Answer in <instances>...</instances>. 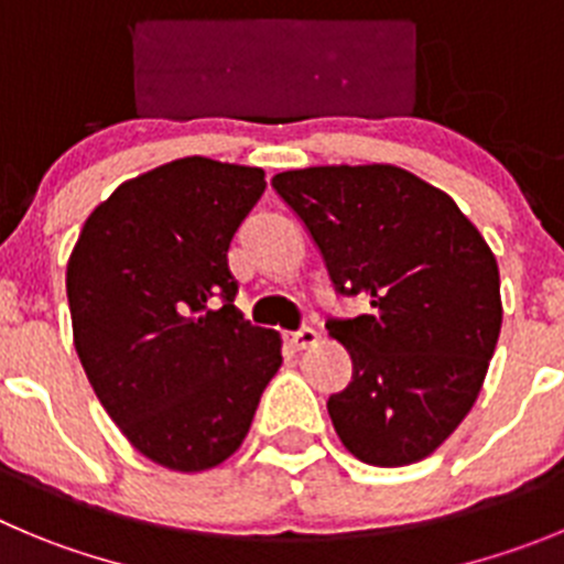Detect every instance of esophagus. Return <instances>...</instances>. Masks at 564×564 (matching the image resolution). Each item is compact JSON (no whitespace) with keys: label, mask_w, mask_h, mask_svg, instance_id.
I'll use <instances>...</instances> for the list:
<instances>
[{"label":"esophagus","mask_w":564,"mask_h":564,"mask_svg":"<svg viewBox=\"0 0 564 564\" xmlns=\"http://www.w3.org/2000/svg\"><path fill=\"white\" fill-rule=\"evenodd\" d=\"M317 339L319 336L314 328H300L294 330V334H286V341L294 347V350H306V347L317 345Z\"/></svg>","instance_id":"34e87169"}]
</instances>
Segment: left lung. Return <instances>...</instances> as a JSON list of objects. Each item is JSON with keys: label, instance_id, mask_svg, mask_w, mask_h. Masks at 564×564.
Returning <instances> with one entry per match:
<instances>
[{"label": "left lung", "instance_id": "obj_1", "mask_svg": "<svg viewBox=\"0 0 564 564\" xmlns=\"http://www.w3.org/2000/svg\"><path fill=\"white\" fill-rule=\"evenodd\" d=\"M272 186L336 292L370 303L325 323L354 359L350 383L328 398L341 445L376 467L425 459L467 417L496 354V256L448 194L392 163L308 166Z\"/></svg>", "mask_w": 564, "mask_h": 564}]
</instances>
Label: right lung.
Returning <instances> with one entry per match:
<instances>
[{"label":"right lung","mask_w":564,"mask_h":564,"mask_svg":"<svg viewBox=\"0 0 564 564\" xmlns=\"http://www.w3.org/2000/svg\"><path fill=\"white\" fill-rule=\"evenodd\" d=\"M264 170L177 158L124 181L66 267L80 365L135 451L177 473L223 465L281 367V336L234 306L228 250Z\"/></svg>","instance_id":"obj_1"}]
</instances>
